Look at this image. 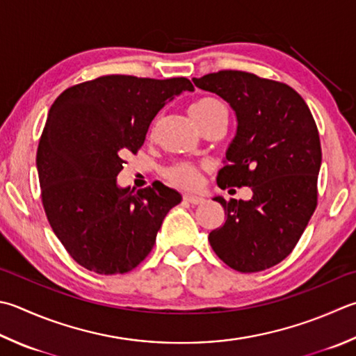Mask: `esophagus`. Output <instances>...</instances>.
Listing matches in <instances>:
<instances>
[{"label":"esophagus","mask_w":356,"mask_h":356,"mask_svg":"<svg viewBox=\"0 0 356 356\" xmlns=\"http://www.w3.org/2000/svg\"><path fill=\"white\" fill-rule=\"evenodd\" d=\"M183 200L186 201V203H191V204H203L204 203V198L203 197L192 195V193H184Z\"/></svg>","instance_id":"obj_1"}]
</instances>
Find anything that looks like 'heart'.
<instances>
[{"instance_id":"heart-1","label":"heart","mask_w":356,"mask_h":356,"mask_svg":"<svg viewBox=\"0 0 356 356\" xmlns=\"http://www.w3.org/2000/svg\"><path fill=\"white\" fill-rule=\"evenodd\" d=\"M189 113L193 122L200 125L203 120L216 116L218 113H226V110L225 105L221 104L218 99L203 97L197 100L195 104H192ZM164 178L173 186L184 187V189H192V187H197L200 184L201 172L198 167L192 163H177L167 167L164 170Z\"/></svg>"}]
</instances>
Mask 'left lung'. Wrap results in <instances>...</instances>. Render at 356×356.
Returning a JSON list of instances; mask_svg holds the SVG:
<instances>
[{
    "instance_id": "8db88e82",
    "label": "left lung",
    "mask_w": 356,
    "mask_h": 356,
    "mask_svg": "<svg viewBox=\"0 0 356 356\" xmlns=\"http://www.w3.org/2000/svg\"><path fill=\"white\" fill-rule=\"evenodd\" d=\"M193 83L225 99L237 118L218 186L252 191L248 201L213 198L226 220L209 243L232 270L264 271L293 251L316 209L323 161L316 122L291 86L256 74L218 71Z\"/></svg>"
}]
</instances>
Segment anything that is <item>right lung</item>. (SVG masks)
I'll list each match as a JSON object with an SVG mask.
<instances>
[{"label":"right lung","mask_w":356,"mask_h":356,"mask_svg":"<svg viewBox=\"0 0 356 356\" xmlns=\"http://www.w3.org/2000/svg\"><path fill=\"white\" fill-rule=\"evenodd\" d=\"M183 91H193L186 77L104 76L52 104L37 150L42 201L54 234L86 270L108 276L136 268L181 201L159 181L135 192L116 177L158 111Z\"/></svg>","instance_id":"right-lung-1"}]
</instances>
